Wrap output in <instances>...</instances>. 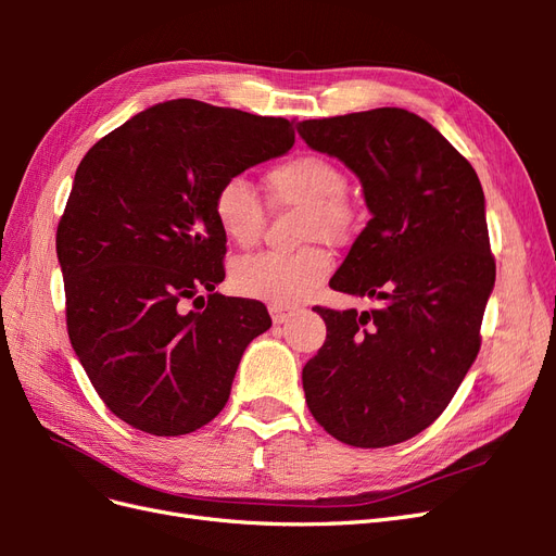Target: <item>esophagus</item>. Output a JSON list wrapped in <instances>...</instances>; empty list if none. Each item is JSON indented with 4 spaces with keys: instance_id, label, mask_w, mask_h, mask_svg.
Instances as JSON below:
<instances>
[{
    "instance_id": "1",
    "label": "esophagus",
    "mask_w": 556,
    "mask_h": 556,
    "mask_svg": "<svg viewBox=\"0 0 556 556\" xmlns=\"http://www.w3.org/2000/svg\"><path fill=\"white\" fill-rule=\"evenodd\" d=\"M268 313H271L274 325H285L294 315V308H290V306H271V308H268Z\"/></svg>"
}]
</instances>
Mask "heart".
Returning a JSON list of instances; mask_svg holds the SVG:
<instances>
[{
	"label": "heart",
	"instance_id": "b5f03b06",
	"mask_svg": "<svg viewBox=\"0 0 556 556\" xmlns=\"http://www.w3.org/2000/svg\"><path fill=\"white\" fill-rule=\"evenodd\" d=\"M271 197L282 206L306 211L304 241L343 243L352 231V213L345 204V174L319 155H301L274 166L266 176ZM215 223L225 239L239 248L255 245L264 229V208L257 192L243 176L227 178L213 197ZM333 260L323 248L296 255L260 252L231 266V288L241 296L271 306H296L331 274Z\"/></svg>",
	"mask_w": 556,
	"mask_h": 556
}]
</instances>
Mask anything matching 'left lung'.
I'll return each instance as SVG.
<instances>
[{"mask_svg":"<svg viewBox=\"0 0 556 556\" xmlns=\"http://www.w3.org/2000/svg\"><path fill=\"white\" fill-rule=\"evenodd\" d=\"M296 131L359 178L371 213L331 290L378 301L364 313L317 306L327 341L301 374L306 403L341 443L396 445L447 408L478 357L496 278L482 185L406 109L304 121Z\"/></svg>","mask_w":556,"mask_h":556,"instance_id":"8db88e82","label":"left lung"}]
</instances>
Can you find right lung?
<instances>
[{
    "label": "right lung",
    "instance_id": "add662e5",
    "mask_svg": "<svg viewBox=\"0 0 556 556\" xmlns=\"http://www.w3.org/2000/svg\"><path fill=\"white\" fill-rule=\"evenodd\" d=\"M292 146L285 117L172 99L80 160L55 239L66 329L97 394L134 429L208 425L248 343L271 327L260 301L215 292L227 239L213 197Z\"/></svg>",
    "mask_w": 556,
    "mask_h": 556
}]
</instances>
